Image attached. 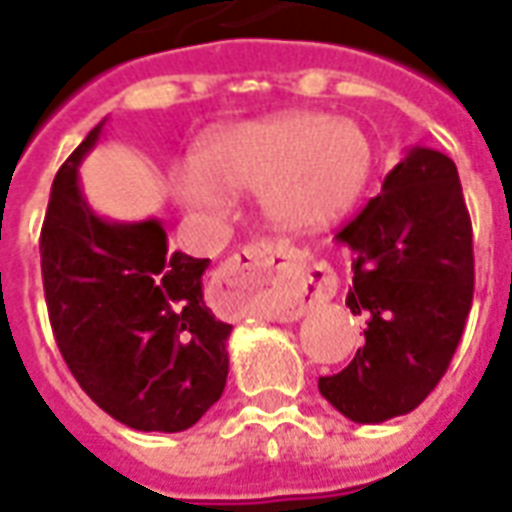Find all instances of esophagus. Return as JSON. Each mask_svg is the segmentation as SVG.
<instances>
[{"label":"esophagus","instance_id":"obj_1","mask_svg":"<svg viewBox=\"0 0 512 512\" xmlns=\"http://www.w3.org/2000/svg\"><path fill=\"white\" fill-rule=\"evenodd\" d=\"M281 273L300 275L292 300L284 308V320H295L303 314V308L331 292V284L325 275L314 278L300 267L295 250L286 245H273V242H259V245H248L234 253L217 270L209 295H212L217 311H223L228 317H248L259 308V300H256L259 286Z\"/></svg>","mask_w":512,"mask_h":512}]
</instances>
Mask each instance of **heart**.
Instances as JSON below:
<instances>
[{
	"label": "heart",
	"mask_w": 512,
	"mask_h": 512,
	"mask_svg": "<svg viewBox=\"0 0 512 512\" xmlns=\"http://www.w3.org/2000/svg\"><path fill=\"white\" fill-rule=\"evenodd\" d=\"M372 162V143L358 123L289 112L209 134L195 165L173 176V195L192 212H223L228 192H259L275 228L317 234L353 212Z\"/></svg>",
	"instance_id": "heart-1"
}]
</instances>
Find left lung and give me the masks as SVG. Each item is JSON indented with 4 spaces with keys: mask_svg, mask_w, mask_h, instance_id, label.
<instances>
[{
    "mask_svg": "<svg viewBox=\"0 0 512 512\" xmlns=\"http://www.w3.org/2000/svg\"><path fill=\"white\" fill-rule=\"evenodd\" d=\"M336 242L353 250L347 306L366 317V342L320 394L353 422H386L436 389L469 317L474 248L455 162L411 148Z\"/></svg>",
    "mask_w": 512,
    "mask_h": 512,
    "instance_id": "1",
    "label": "left lung"
}]
</instances>
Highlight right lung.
<instances>
[{
  "label": "right lung",
  "mask_w": 512,
  "mask_h": 512,
  "mask_svg": "<svg viewBox=\"0 0 512 512\" xmlns=\"http://www.w3.org/2000/svg\"><path fill=\"white\" fill-rule=\"evenodd\" d=\"M104 121L57 170L41 228L54 339L90 400L132 430L181 433L226 389L231 325L204 300L209 259L170 253L159 220H104L79 165Z\"/></svg>",
  "instance_id": "obj_1"
}]
</instances>
